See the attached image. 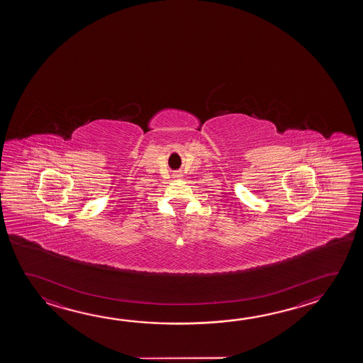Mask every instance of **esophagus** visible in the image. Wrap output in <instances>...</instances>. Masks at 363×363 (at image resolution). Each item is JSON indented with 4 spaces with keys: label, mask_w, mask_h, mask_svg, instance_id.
Listing matches in <instances>:
<instances>
[{
    "label": "esophagus",
    "mask_w": 363,
    "mask_h": 363,
    "mask_svg": "<svg viewBox=\"0 0 363 363\" xmlns=\"http://www.w3.org/2000/svg\"><path fill=\"white\" fill-rule=\"evenodd\" d=\"M174 177H176V179H179V177H181V173H176V174H174Z\"/></svg>",
    "instance_id": "obj_1"
}]
</instances>
